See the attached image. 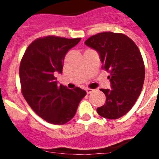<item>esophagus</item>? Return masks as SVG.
Segmentation results:
<instances>
[{
  "label": "esophagus",
  "mask_w": 159,
  "mask_h": 159,
  "mask_svg": "<svg viewBox=\"0 0 159 159\" xmlns=\"http://www.w3.org/2000/svg\"><path fill=\"white\" fill-rule=\"evenodd\" d=\"M85 91H86V92H87V94H91V93L92 92V91H94V90H93V89H87L85 90Z\"/></svg>",
  "instance_id": "obj_1"
}]
</instances>
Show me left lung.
Listing matches in <instances>:
<instances>
[{
    "label": "left lung",
    "mask_w": 159,
    "mask_h": 159,
    "mask_svg": "<svg viewBox=\"0 0 159 159\" xmlns=\"http://www.w3.org/2000/svg\"><path fill=\"white\" fill-rule=\"evenodd\" d=\"M84 44L100 55L102 68L109 73L111 89L101 91L105 104L97 108L100 116L117 119L131 110L145 81V65L135 43L124 34L102 32L90 37Z\"/></svg>",
    "instance_id": "8db88e82"
}]
</instances>
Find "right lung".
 <instances>
[{"mask_svg": "<svg viewBox=\"0 0 159 159\" xmlns=\"http://www.w3.org/2000/svg\"><path fill=\"white\" fill-rule=\"evenodd\" d=\"M81 38L47 36L28 47L19 68L21 93L34 111L48 122L64 125L76 113L86 91L57 84L55 72L62 73L65 54Z\"/></svg>", "mask_w": 159, "mask_h": 159, "instance_id": "obj_1", "label": "right lung"}]
</instances>
